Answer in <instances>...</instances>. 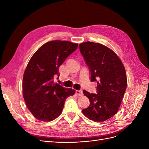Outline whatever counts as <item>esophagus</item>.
<instances>
[{
	"mask_svg": "<svg viewBox=\"0 0 149 149\" xmlns=\"http://www.w3.org/2000/svg\"><path fill=\"white\" fill-rule=\"evenodd\" d=\"M76 94L78 95H79V96H81V95H83V91L82 90H76Z\"/></svg>",
	"mask_w": 149,
	"mask_h": 149,
	"instance_id": "34e87169",
	"label": "esophagus"
}]
</instances>
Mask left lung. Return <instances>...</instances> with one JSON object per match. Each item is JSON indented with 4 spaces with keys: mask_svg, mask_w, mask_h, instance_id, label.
Wrapping results in <instances>:
<instances>
[{
    "mask_svg": "<svg viewBox=\"0 0 149 149\" xmlns=\"http://www.w3.org/2000/svg\"><path fill=\"white\" fill-rule=\"evenodd\" d=\"M79 49L90 70L91 81L97 83V94L83 91L90 105L82 111L91 120L104 121L116 113L124 97V65L113 51L101 44L85 42L79 44Z\"/></svg>",
    "mask_w": 149,
    "mask_h": 149,
    "instance_id": "left-lung-1",
    "label": "left lung"
}]
</instances>
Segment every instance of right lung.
<instances>
[{"label": "right lung", "mask_w": 149, "mask_h": 149, "mask_svg": "<svg viewBox=\"0 0 149 149\" xmlns=\"http://www.w3.org/2000/svg\"><path fill=\"white\" fill-rule=\"evenodd\" d=\"M78 44L51 40L40 47L31 58L23 79V98L29 111L37 120L50 121L63 109L66 99L75 91L54 83L58 68L78 48Z\"/></svg>", "instance_id": "obj_1"}]
</instances>
